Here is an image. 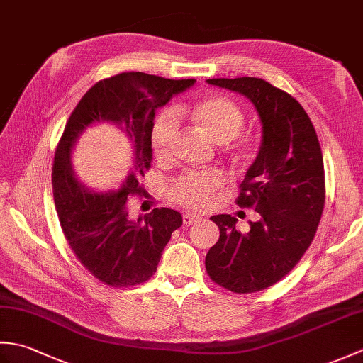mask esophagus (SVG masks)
Masks as SVG:
<instances>
[{
  "instance_id": "1",
  "label": "esophagus",
  "mask_w": 363,
  "mask_h": 363,
  "mask_svg": "<svg viewBox=\"0 0 363 363\" xmlns=\"http://www.w3.org/2000/svg\"><path fill=\"white\" fill-rule=\"evenodd\" d=\"M201 220V217L199 215H195V213H184L182 215V221L184 225H194V223Z\"/></svg>"
}]
</instances>
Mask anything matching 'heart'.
<instances>
[{
	"label": "heart",
	"mask_w": 363,
	"mask_h": 363,
	"mask_svg": "<svg viewBox=\"0 0 363 363\" xmlns=\"http://www.w3.org/2000/svg\"><path fill=\"white\" fill-rule=\"evenodd\" d=\"M177 115V111H176ZM189 115L196 128L217 143L233 145L235 151L243 152L248 148V140L237 138L245 123V113L233 99L225 95H206L189 107ZM176 117L165 112L154 121L150 134V143L154 156L160 162H167L173 156V146L177 137ZM225 182V176L218 169L204 173H191L181 176L169 184L168 198L173 203L187 209H206L213 201L217 190Z\"/></svg>",
	"instance_id": "obj_1"
}]
</instances>
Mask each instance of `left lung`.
Returning a JSON list of instances; mask_svg holds the SVG:
<instances>
[{"label": "left lung", "instance_id": "1", "mask_svg": "<svg viewBox=\"0 0 363 363\" xmlns=\"http://www.w3.org/2000/svg\"><path fill=\"white\" fill-rule=\"evenodd\" d=\"M251 99L262 121V145L235 203L254 209L248 233L233 215H215L220 238L206 256V272L220 287L254 293L289 274L309 248L326 199L325 165L315 128L295 98L260 78L207 79Z\"/></svg>", "mask_w": 363, "mask_h": 363}]
</instances>
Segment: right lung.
Instances as JSON below:
<instances>
[{
    "label": "right lung",
    "mask_w": 363,
    "mask_h": 363,
    "mask_svg": "<svg viewBox=\"0 0 363 363\" xmlns=\"http://www.w3.org/2000/svg\"><path fill=\"white\" fill-rule=\"evenodd\" d=\"M195 79H165L146 73H120L96 82L68 118L52 164V196L67 243L82 267L111 287H134L156 273L179 212L152 209L137 221L129 217L133 196H146L142 177L151 168V128L156 111ZM95 121H111L133 143L135 165L117 192L95 194L75 179L69 152L82 130Z\"/></svg>",
    "instance_id": "1"
}]
</instances>
